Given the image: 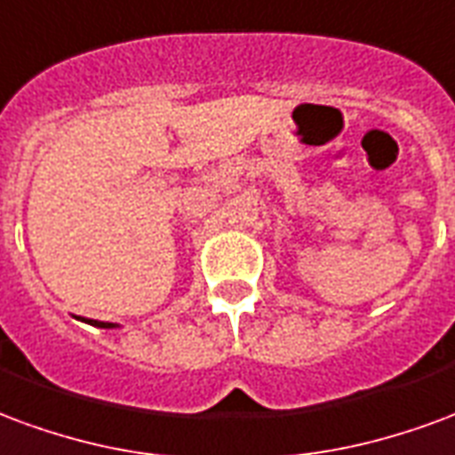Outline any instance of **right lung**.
<instances>
[{"instance_id":"obj_1","label":"right lung","mask_w":455,"mask_h":455,"mask_svg":"<svg viewBox=\"0 0 455 455\" xmlns=\"http://www.w3.org/2000/svg\"><path fill=\"white\" fill-rule=\"evenodd\" d=\"M84 323L94 324V327H104V330H114V327H118V324L114 323H99V320H84Z\"/></svg>"}]
</instances>
